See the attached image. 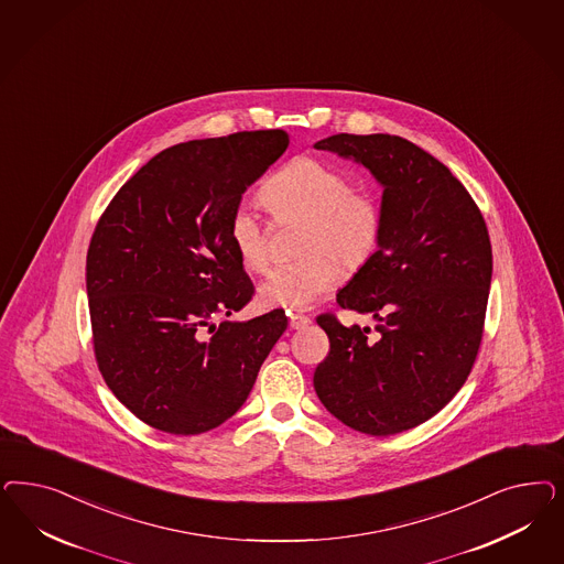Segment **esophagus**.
Instances as JSON below:
<instances>
[{"instance_id":"obj_1","label":"esophagus","mask_w":564,"mask_h":564,"mask_svg":"<svg viewBox=\"0 0 564 564\" xmlns=\"http://www.w3.org/2000/svg\"><path fill=\"white\" fill-rule=\"evenodd\" d=\"M289 322H291L292 329H303L311 324V317L303 315V313H289Z\"/></svg>"}]
</instances>
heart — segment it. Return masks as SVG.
I'll list each match as a JSON object with an SVG mask.
<instances>
[{"label": "heart", "instance_id": "1", "mask_svg": "<svg viewBox=\"0 0 564 564\" xmlns=\"http://www.w3.org/2000/svg\"><path fill=\"white\" fill-rule=\"evenodd\" d=\"M273 219L303 221L299 253L305 257L275 268L259 286L265 307L307 310L334 291L343 272L359 270L376 254L383 232V205L369 188H355L350 174L324 158L301 155L273 172L259 188ZM228 238L249 272L270 263V232L253 209L237 205L228 218Z\"/></svg>", "mask_w": 564, "mask_h": 564}]
</instances>
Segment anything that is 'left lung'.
Returning a JSON list of instances; mask_svg holds the SVG:
<instances>
[{"instance_id": "1", "label": "left lung", "mask_w": 564, "mask_h": 564, "mask_svg": "<svg viewBox=\"0 0 564 564\" xmlns=\"http://www.w3.org/2000/svg\"><path fill=\"white\" fill-rule=\"evenodd\" d=\"M315 149L352 158L382 182L383 232L336 296L343 310L369 313L378 336L317 315L329 352L313 386L348 427L392 436L434 417L471 373L490 294L488 226L453 172L402 137L340 132Z\"/></svg>"}]
</instances>
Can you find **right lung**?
Wrapping results in <instances>:
<instances>
[{
  "label": "right lung",
  "mask_w": 564,
  "mask_h": 564,
  "mask_svg": "<svg viewBox=\"0 0 564 564\" xmlns=\"http://www.w3.org/2000/svg\"><path fill=\"white\" fill-rule=\"evenodd\" d=\"M280 128L167 147L109 200L87 251L95 361L147 425L195 436L232 417L289 319L221 322L254 286L228 238L245 191L286 151Z\"/></svg>",
  "instance_id": "obj_1"
}]
</instances>
